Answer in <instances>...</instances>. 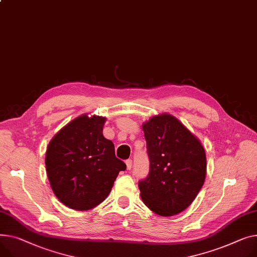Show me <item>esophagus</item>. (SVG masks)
Instances as JSON below:
<instances>
[{
	"instance_id": "1",
	"label": "esophagus",
	"mask_w": 257,
	"mask_h": 257,
	"mask_svg": "<svg viewBox=\"0 0 257 257\" xmlns=\"http://www.w3.org/2000/svg\"><path fill=\"white\" fill-rule=\"evenodd\" d=\"M126 165H127V169L130 170L132 168V160L131 159L126 160Z\"/></svg>"
}]
</instances>
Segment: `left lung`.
Here are the masks:
<instances>
[{"label": "left lung", "mask_w": 257, "mask_h": 257, "mask_svg": "<svg viewBox=\"0 0 257 257\" xmlns=\"http://www.w3.org/2000/svg\"><path fill=\"white\" fill-rule=\"evenodd\" d=\"M150 172L139 187L146 206L160 216L177 215L190 206L204 183L206 152L172 114L151 117L143 125Z\"/></svg>", "instance_id": "1"}]
</instances>
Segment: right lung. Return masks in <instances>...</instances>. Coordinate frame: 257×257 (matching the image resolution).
I'll return each instance as SVG.
<instances>
[{
    "instance_id": "add662e5",
    "label": "right lung",
    "mask_w": 257,
    "mask_h": 257,
    "mask_svg": "<svg viewBox=\"0 0 257 257\" xmlns=\"http://www.w3.org/2000/svg\"><path fill=\"white\" fill-rule=\"evenodd\" d=\"M105 117L82 114L50 141L45 166L51 189L66 207L87 211L103 201L126 164L103 133Z\"/></svg>"
}]
</instances>
